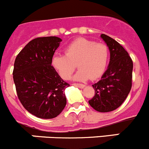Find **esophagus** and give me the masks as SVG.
<instances>
[{"instance_id":"esophagus-1","label":"esophagus","mask_w":149,"mask_h":149,"mask_svg":"<svg viewBox=\"0 0 149 149\" xmlns=\"http://www.w3.org/2000/svg\"><path fill=\"white\" fill-rule=\"evenodd\" d=\"M73 85L74 86H76L78 87V88H83L85 87V85H84V84H73Z\"/></svg>"}]
</instances>
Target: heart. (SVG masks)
I'll list each match as a JSON object with an SVG mask.
<instances>
[{"mask_svg":"<svg viewBox=\"0 0 149 149\" xmlns=\"http://www.w3.org/2000/svg\"><path fill=\"white\" fill-rule=\"evenodd\" d=\"M109 60V48L105 44L79 38L65 48V55L55 54L52 66L64 79H70L77 67L79 70L73 79L76 81L91 80L100 78L106 69Z\"/></svg>","mask_w":149,"mask_h":149,"instance_id":"b5f03b06","label":"heart"}]
</instances>
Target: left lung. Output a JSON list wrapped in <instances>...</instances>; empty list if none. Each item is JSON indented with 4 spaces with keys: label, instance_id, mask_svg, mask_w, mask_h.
Masks as SVG:
<instances>
[{
    "label": "left lung",
    "instance_id": "left-lung-1",
    "mask_svg": "<svg viewBox=\"0 0 149 149\" xmlns=\"http://www.w3.org/2000/svg\"><path fill=\"white\" fill-rule=\"evenodd\" d=\"M101 38L109 48L110 61L101 80L92 85L95 94L88 103L98 112H108L119 107L130 93L133 64L120 44L106 34Z\"/></svg>",
    "mask_w": 149,
    "mask_h": 149
}]
</instances>
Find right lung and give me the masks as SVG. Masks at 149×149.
Masks as SVG:
<instances>
[{"instance_id":"add662e5","label":"right lung","mask_w":149,"mask_h":149,"mask_svg":"<svg viewBox=\"0 0 149 149\" xmlns=\"http://www.w3.org/2000/svg\"><path fill=\"white\" fill-rule=\"evenodd\" d=\"M62 41L57 37L32 40L18 54L13 78L19 100L34 116L52 119L66 105L64 81L52 65L54 53Z\"/></svg>"}]
</instances>
